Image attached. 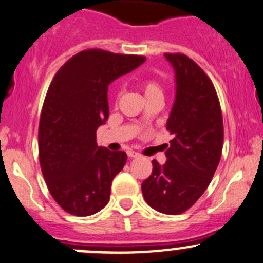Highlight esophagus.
Listing matches in <instances>:
<instances>
[{"label":"esophagus","instance_id":"esophagus-1","mask_svg":"<svg viewBox=\"0 0 263 263\" xmlns=\"http://www.w3.org/2000/svg\"><path fill=\"white\" fill-rule=\"evenodd\" d=\"M126 154H127V156L130 157V159H134V157H139V154H138V152L132 151V149H129V151H127Z\"/></svg>","mask_w":263,"mask_h":263}]
</instances>
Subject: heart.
I'll return each instance as SVG.
<instances>
[{"label":"heart","mask_w":263,"mask_h":263,"mask_svg":"<svg viewBox=\"0 0 263 263\" xmlns=\"http://www.w3.org/2000/svg\"><path fill=\"white\" fill-rule=\"evenodd\" d=\"M141 90L143 92L144 99L151 98V97H162L161 86L154 80H144L141 82Z\"/></svg>","instance_id":"1"}]
</instances>
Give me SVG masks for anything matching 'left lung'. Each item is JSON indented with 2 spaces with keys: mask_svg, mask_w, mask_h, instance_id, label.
I'll return each mask as SVG.
<instances>
[{
  "mask_svg": "<svg viewBox=\"0 0 263 263\" xmlns=\"http://www.w3.org/2000/svg\"><path fill=\"white\" fill-rule=\"evenodd\" d=\"M176 77V98L166 129L173 139L166 162L152 160L142 183L147 204L164 214L191 208L211 183L223 146V121L216 89L205 72L183 54H165Z\"/></svg>",
  "mask_w": 263,
  "mask_h": 263,
  "instance_id": "8db88e82",
  "label": "left lung"
}]
</instances>
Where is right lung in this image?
I'll return each mask as SVG.
<instances>
[{
  "mask_svg": "<svg viewBox=\"0 0 263 263\" xmlns=\"http://www.w3.org/2000/svg\"><path fill=\"white\" fill-rule=\"evenodd\" d=\"M144 61L141 55L85 50L50 84L39 126L40 165L50 194L67 213L91 216L109 201L126 154L98 147L97 129L108 120L109 84Z\"/></svg>",
  "mask_w": 263,
  "mask_h": 263,
  "instance_id": "obj_1",
  "label": "right lung"
}]
</instances>
